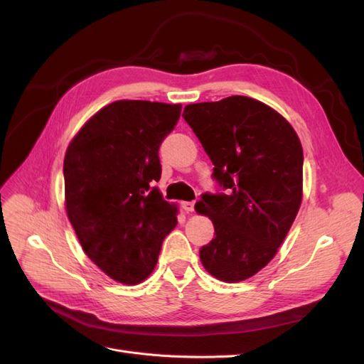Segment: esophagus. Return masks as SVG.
<instances>
[{
    "label": "esophagus",
    "instance_id": "esophagus-1",
    "mask_svg": "<svg viewBox=\"0 0 364 364\" xmlns=\"http://www.w3.org/2000/svg\"><path fill=\"white\" fill-rule=\"evenodd\" d=\"M182 208L186 213H193L194 211V202H182Z\"/></svg>",
    "mask_w": 364,
    "mask_h": 364
}]
</instances>
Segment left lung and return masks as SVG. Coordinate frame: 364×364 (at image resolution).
Wrapping results in <instances>:
<instances>
[{
	"label": "left lung",
	"mask_w": 364,
	"mask_h": 364,
	"mask_svg": "<svg viewBox=\"0 0 364 364\" xmlns=\"http://www.w3.org/2000/svg\"><path fill=\"white\" fill-rule=\"evenodd\" d=\"M182 117L213 161V178L226 190L205 193L196 203L215 229L200 261L220 281H245L277 255L299 211L301 141L287 119L250 97L188 105Z\"/></svg>",
	"instance_id": "8db88e82"
}]
</instances>
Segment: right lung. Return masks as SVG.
<instances>
[{
	"instance_id": "right-lung-1",
	"label": "right lung",
	"mask_w": 364,
	"mask_h": 364,
	"mask_svg": "<svg viewBox=\"0 0 364 364\" xmlns=\"http://www.w3.org/2000/svg\"><path fill=\"white\" fill-rule=\"evenodd\" d=\"M181 105L118 100L100 109L70 142L65 206L90 259L109 278L135 285L156 266L178 208L162 199L159 146Z\"/></svg>"
}]
</instances>
